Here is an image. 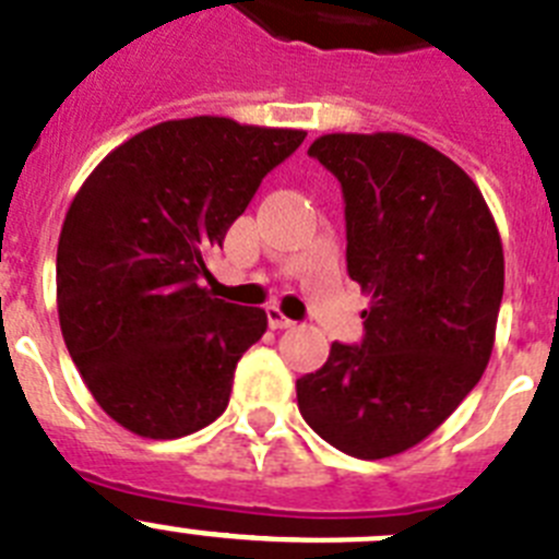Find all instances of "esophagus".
I'll return each mask as SVG.
<instances>
[{"mask_svg": "<svg viewBox=\"0 0 559 559\" xmlns=\"http://www.w3.org/2000/svg\"><path fill=\"white\" fill-rule=\"evenodd\" d=\"M265 316H269L271 330H290V326H294V321H290L276 305H271L269 310H265Z\"/></svg>", "mask_w": 559, "mask_h": 559, "instance_id": "obj_1", "label": "esophagus"}]
</instances>
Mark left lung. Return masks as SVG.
<instances>
[{"label":"left lung","instance_id":"1","mask_svg":"<svg viewBox=\"0 0 559 559\" xmlns=\"http://www.w3.org/2000/svg\"><path fill=\"white\" fill-rule=\"evenodd\" d=\"M307 155L346 202V265L371 296L360 346L332 343L296 380L305 421L343 454L382 460L432 435L483 377L504 252L477 182L402 132H332Z\"/></svg>","mask_w":559,"mask_h":559}]
</instances>
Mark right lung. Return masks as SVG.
Masks as SVG:
<instances>
[{
    "instance_id": "obj_1",
    "label": "right lung",
    "mask_w": 559,
    "mask_h": 559,
    "mask_svg": "<svg viewBox=\"0 0 559 559\" xmlns=\"http://www.w3.org/2000/svg\"><path fill=\"white\" fill-rule=\"evenodd\" d=\"M305 135L224 116L160 121L82 182L58 240V316L82 382L116 424L171 440L227 409L235 366L269 316L213 299L199 276Z\"/></svg>"
}]
</instances>
